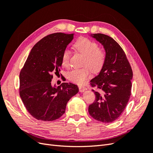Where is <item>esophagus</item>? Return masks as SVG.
Here are the masks:
<instances>
[{"label": "esophagus", "instance_id": "obj_1", "mask_svg": "<svg viewBox=\"0 0 153 153\" xmlns=\"http://www.w3.org/2000/svg\"><path fill=\"white\" fill-rule=\"evenodd\" d=\"M86 89H87L86 87H84V86H79V91H80V92H84Z\"/></svg>", "mask_w": 153, "mask_h": 153}]
</instances>
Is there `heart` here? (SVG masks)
<instances>
[{
    "label": "heart",
    "instance_id": "obj_1",
    "mask_svg": "<svg viewBox=\"0 0 153 153\" xmlns=\"http://www.w3.org/2000/svg\"><path fill=\"white\" fill-rule=\"evenodd\" d=\"M74 47L77 52L84 55L82 68L74 69L69 71L67 78L69 80L76 84H83L91 75V70L94 73L99 72L103 68L105 59V50L98 48V45L94 41L86 38H80L74 44ZM71 52L68 49L64 50L62 55V64L64 67H68L71 58Z\"/></svg>",
    "mask_w": 153,
    "mask_h": 153
}]
</instances>
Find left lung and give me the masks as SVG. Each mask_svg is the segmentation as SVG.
I'll list each match as a JSON object with an SVG mask.
<instances>
[{
	"instance_id": "8db88e82",
	"label": "left lung",
	"mask_w": 153,
	"mask_h": 153,
	"mask_svg": "<svg viewBox=\"0 0 153 153\" xmlns=\"http://www.w3.org/2000/svg\"><path fill=\"white\" fill-rule=\"evenodd\" d=\"M92 38L103 46L106 52L104 65L98 76L91 80L96 95L94 103L89 106V113L94 119L112 123L119 117L131 96L133 71L123 48L111 37L93 34Z\"/></svg>"
}]
</instances>
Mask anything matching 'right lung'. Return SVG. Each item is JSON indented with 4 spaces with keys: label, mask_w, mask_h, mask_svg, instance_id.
Listing matches in <instances>:
<instances>
[{
    "label": "right lung",
    "mask_w": 153,
    "mask_h": 153,
    "mask_svg": "<svg viewBox=\"0 0 153 153\" xmlns=\"http://www.w3.org/2000/svg\"><path fill=\"white\" fill-rule=\"evenodd\" d=\"M73 35L58 32L45 37L32 48L20 71V98L36 119L52 121L61 117L69 100L78 93V86L72 83L56 87L51 82L52 74L60 71L62 53Z\"/></svg>",
    "instance_id": "obj_1"
}]
</instances>
